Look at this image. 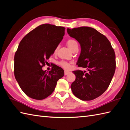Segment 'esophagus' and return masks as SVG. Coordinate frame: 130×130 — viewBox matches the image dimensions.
Segmentation results:
<instances>
[{
  "mask_svg": "<svg viewBox=\"0 0 130 130\" xmlns=\"http://www.w3.org/2000/svg\"><path fill=\"white\" fill-rule=\"evenodd\" d=\"M69 73H70V72L67 71H64V75L65 76H67Z\"/></svg>",
  "mask_w": 130,
  "mask_h": 130,
  "instance_id": "1",
  "label": "esophagus"
}]
</instances>
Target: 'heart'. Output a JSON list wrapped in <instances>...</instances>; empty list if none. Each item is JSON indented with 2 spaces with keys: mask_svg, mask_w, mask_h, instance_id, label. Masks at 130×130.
<instances>
[{
  "mask_svg": "<svg viewBox=\"0 0 130 130\" xmlns=\"http://www.w3.org/2000/svg\"><path fill=\"white\" fill-rule=\"evenodd\" d=\"M67 44L68 45V47H69V48H70L72 51L73 50H74L75 48H78V43L76 40L74 39H68L67 42ZM58 50V47H57L55 49H54V52H53L54 54L57 53ZM58 64L60 67L66 69V70H68V69L70 68V66H71L70 63L66 61H64V60H61V61H60L58 63Z\"/></svg>",
  "mask_w": 130,
  "mask_h": 130,
  "instance_id": "b5f03b06",
  "label": "heart"
}]
</instances>
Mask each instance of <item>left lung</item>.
I'll return each mask as SVG.
<instances>
[{
  "mask_svg": "<svg viewBox=\"0 0 130 130\" xmlns=\"http://www.w3.org/2000/svg\"><path fill=\"white\" fill-rule=\"evenodd\" d=\"M67 30L81 47L78 66L87 70L73 71L76 79L71 85L72 91L81 100H94L106 91L113 78L116 70L115 51L106 37L94 28L81 27Z\"/></svg>",
  "mask_w": 130,
  "mask_h": 130,
  "instance_id": "1",
  "label": "left lung"
}]
</instances>
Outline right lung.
Wrapping results in <instances>:
<instances>
[{"instance_id": "add662e5", "label": "right lung", "mask_w": 130, "mask_h": 130, "mask_svg": "<svg viewBox=\"0 0 130 130\" xmlns=\"http://www.w3.org/2000/svg\"><path fill=\"white\" fill-rule=\"evenodd\" d=\"M65 28L50 24L39 25L20 42L14 56V73L20 87L31 99L41 100L54 91L64 70L56 64L48 72L42 67L64 35Z\"/></svg>"}]
</instances>
